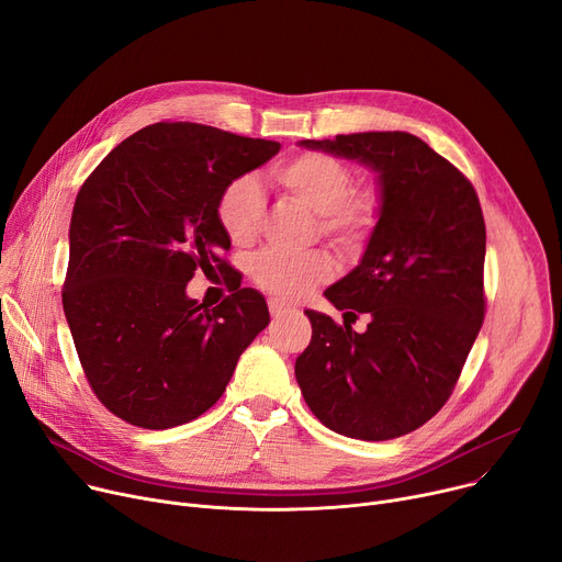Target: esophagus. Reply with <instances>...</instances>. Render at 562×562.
Segmentation results:
<instances>
[{
    "instance_id": "1",
    "label": "esophagus",
    "mask_w": 562,
    "mask_h": 562,
    "mask_svg": "<svg viewBox=\"0 0 562 562\" xmlns=\"http://www.w3.org/2000/svg\"><path fill=\"white\" fill-rule=\"evenodd\" d=\"M269 312H271V316H284L286 312H291V307L289 305H284L282 301H278V297H271L269 301Z\"/></svg>"
}]
</instances>
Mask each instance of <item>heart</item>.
I'll return each mask as SVG.
<instances>
[{
    "label": "heart",
    "instance_id": "obj_1",
    "mask_svg": "<svg viewBox=\"0 0 562 562\" xmlns=\"http://www.w3.org/2000/svg\"><path fill=\"white\" fill-rule=\"evenodd\" d=\"M271 180L280 190L318 214L321 233L341 250L357 248L380 216L375 190H352L350 169L325 154L295 156L271 169ZM265 199L259 184L244 176L221 192L216 218L235 246L255 239ZM331 276V259L325 252L284 255L276 250L259 252L250 261L255 284L278 301H301L316 284Z\"/></svg>",
    "mask_w": 562,
    "mask_h": 562
}]
</instances>
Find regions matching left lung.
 Segmentation results:
<instances>
[{
    "instance_id": "left-lung-1",
    "label": "left lung",
    "mask_w": 562,
    "mask_h": 562,
    "mask_svg": "<svg viewBox=\"0 0 562 562\" xmlns=\"http://www.w3.org/2000/svg\"><path fill=\"white\" fill-rule=\"evenodd\" d=\"M378 173L380 216L359 265L325 297L368 314L366 331L307 310L295 380L331 431L391 440L452 395L483 323L485 223L470 180L420 137L368 131L297 142Z\"/></svg>"
}]
</instances>
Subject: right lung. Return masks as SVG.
Wrapping results in <instances>:
<instances>
[{"label": "right lung", "mask_w": 562, "mask_h": 562, "mask_svg": "<svg viewBox=\"0 0 562 562\" xmlns=\"http://www.w3.org/2000/svg\"><path fill=\"white\" fill-rule=\"evenodd\" d=\"M278 151L280 142L160 122L117 144L83 182L63 310L94 395L117 418L144 429L199 418L269 325L259 291L237 289L207 310L187 282L228 269L218 196Z\"/></svg>", "instance_id": "1"}]
</instances>
